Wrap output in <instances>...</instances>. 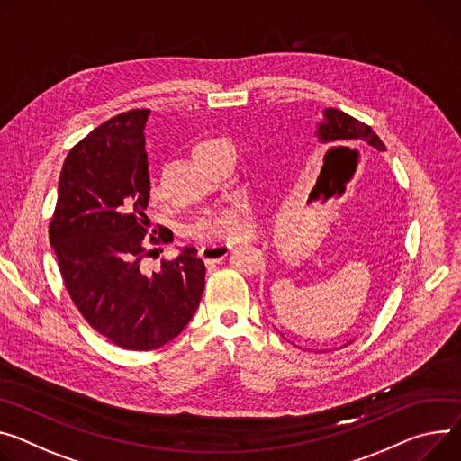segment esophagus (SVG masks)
Listing matches in <instances>:
<instances>
[{
    "instance_id": "esophagus-1",
    "label": "esophagus",
    "mask_w": 461,
    "mask_h": 461,
    "mask_svg": "<svg viewBox=\"0 0 461 461\" xmlns=\"http://www.w3.org/2000/svg\"><path fill=\"white\" fill-rule=\"evenodd\" d=\"M230 242H207L200 248V258L205 263H219L231 252Z\"/></svg>"
}]
</instances>
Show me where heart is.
I'll return each instance as SVG.
<instances>
[{
	"instance_id": "heart-1",
	"label": "heart",
	"mask_w": 461,
	"mask_h": 461,
	"mask_svg": "<svg viewBox=\"0 0 461 461\" xmlns=\"http://www.w3.org/2000/svg\"><path fill=\"white\" fill-rule=\"evenodd\" d=\"M213 141H198L193 145L191 154L196 156L203 147ZM149 196L154 200L158 189L154 184L149 185ZM249 226V205L242 200H237L230 205H219L205 209V212L191 224L189 233L202 242H217L231 240L248 231Z\"/></svg>"
}]
</instances>
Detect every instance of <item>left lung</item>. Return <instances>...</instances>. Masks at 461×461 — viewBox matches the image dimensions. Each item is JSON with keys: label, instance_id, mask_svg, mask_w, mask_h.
Listing matches in <instances>:
<instances>
[{"label": "left lung", "instance_id": "obj_1", "mask_svg": "<svg viewBox=\"0 0 461 461\" xmlns=\"http://www.w3.org/2000/svg\"><path fill=\"white\" fill-rule=\"evenodd\" d=\"M316 136L327 145H369L376 150H386L383 140L366 122L344 113L337 108H325L323 121L318 124ZM351 344V342H349Z\"/></svg>", "mask_w": 461, "mask_h": 461}]
</instances>
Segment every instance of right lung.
I'll use <instances>...</instances> for the list:
<instances>
[{
  "label": "right lung",
  "instance_id": "obj_1",
  "mask_svg": "<svg viewBox=\"0 0 461 461\" xmlns=\"http://www.w3.org/2000/svg\"><path fill=\"white\" fill-rule=\"evenodd\" d=\"M149 113H119L69 150L50 222L75 307L106 340L131 351L158 349L176 339L205 286L194 246L171 261L161 259L158 272L141 268L161 242L173 240L169 230L149 235Z\"/></svg>",
  "mask_w": 461,
  "mask_h": 461
}]
</instances>
